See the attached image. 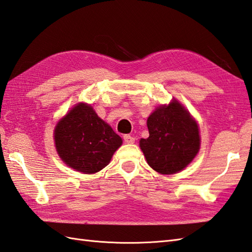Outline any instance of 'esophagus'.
Wrapping results in <instances>:
<instances>
[{"mask_svg": "<svg viewBox=\"0 0 252 252\" xmlns=\"http://www.w3.org/2000/svg\"><path fill=\"white\" fill-rule=\"evenodd\" d=\"M124 140L126 144H133L134 142H135V138L131 135H128V134H126V135H124Z\"/></svg>", "mask_w": 252, "mask_h": 252, "instance_id": "esophagus-1", "label": "esophagus"}]
</instances>
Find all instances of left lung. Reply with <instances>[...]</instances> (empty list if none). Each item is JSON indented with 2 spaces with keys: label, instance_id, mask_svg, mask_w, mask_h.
Returning a JSON list of instances; mask_svg holds the SVG:
<instances>
[{
  "label": "left lung",
  "instance_id": "1",
  "mask_svg": "<svg viewBox=\"0 0 252 252\" xmlns=\"http://www.w3.org/2000/svg\"><path fill=\"white\" fill-rule=\"evenodd\" d=\"M148 138L139 142L150 167L171 175L184 169L200 149L196 122L177 101L160 106L147 120Z\"/></svg>",
  "mask_w": 252,
  "mask_h": 252
}]
</instances>
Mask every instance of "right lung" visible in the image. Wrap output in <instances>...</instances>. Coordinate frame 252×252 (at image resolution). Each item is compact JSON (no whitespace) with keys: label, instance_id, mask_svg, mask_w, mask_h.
<instances>
[{"label":"right lung","instance_id":"1","mask_svg":"<svg viewBox=\"0 0 252 252\" xmlns=\"http://www.w3.org/2000/svg\"><path fill=\"white\" fill-rule=\"evenodd\" d=\"M56 148L66 165L93 174L106 166L121 144V137L89 105L80 103L58 124Z\"/></svg>","mask_w":252,"mask_h":252}]
</instances>
